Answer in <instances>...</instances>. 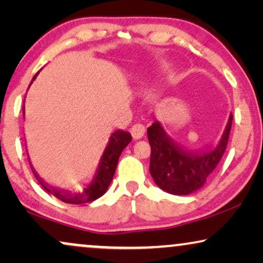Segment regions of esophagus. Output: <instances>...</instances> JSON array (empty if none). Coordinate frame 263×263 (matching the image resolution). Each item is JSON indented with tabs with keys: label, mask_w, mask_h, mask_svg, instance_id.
Masks as SVG:
<instances>
[{
	"label": "esophagus",
	"mask_w": 263,
	"mask_h": 263,
	"mask_svg": "<svg viewBox=\"0 0 263 263\" xmlns=\"http://www.w3.org/2000/svg\"><path fill=\"white\" fill-rule=\"evenodd\" d=\"M132 136L134 140L141 139L143 135H145V127L142 124H134L130 129Z\"/></svg>",
	"instance_id": "1"
}]
</instances>
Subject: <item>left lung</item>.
<instances>
[{"label": "left lung", "mask_w": 263, "mask_h": 263, "mask_svg": "<svg viewBox=\"0 0 263 263\" xmlns=\"http://www.w3.org/2000/svg\"><path fill=\"white\" fill-rule=\"evenodd\" d=\"M231 124L232 114H230L217 145L189 151L172 140L160 122H154L147 129V135L152 149L149 172L156 184L172 195H189L202 188L225 152Z\"/></svg>", "instance_id": "1"}]
</instances>
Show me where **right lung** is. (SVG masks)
<instances>
[{"mask_svg":"<svg viewBox=\"0 0 263 263\" xmlns=\"http://www.w3.org/2000/svg\"><path fill=\"white\" fill-rule=\"evenodd\" d=\"M39 71L34 75L33 79H32L30 86L32 82L35 80ZM23 115H25V106H23ZM132 141V135L130 133L121 130L114 132L112 134L110 135L109 141H107V145L104 149V152L100 157L98 167H97L96 174L93 176L92 181L87 183L82 192H70V190H64L61 188H56V186H52L46 183L44 179H43L41 176L37 174V171L34 170L33 165H30L32 168V172H33L34 177L37 178V181L41 183V185L44 188L46 192L52 194L53 196L57 197V199L63 201L66 203H71V204H81L86 202H91V201H95L99 199L100 196L104 195L106 193L107 188H109L111 181H112L115 171H116L118 158H120L121 153L123 152V149L128 146V143Z\"/></svg>","mask_w":263,"mask_h":263,"instance_id":"right-lung-1","label":"right lung"}]
</instances>
